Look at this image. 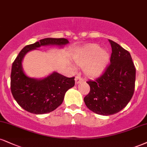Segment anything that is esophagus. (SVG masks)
<instances>
[{"instance_id": "34e87169", "label": "esophagus", "mask_w": 147, "mask_h": 147, "mask_svg": "<svg viewBox=\"0 0 147 147\" xmlns=\"http://www.w3.org/2000/svg\"><path fill=\"white\" fill-rule=\"evenodd\" d=\"M83 80H83L82 77L80 76H77L76 77L75 81H76V84H78V83L82 82Z\"/></svg>"}]
</instances>
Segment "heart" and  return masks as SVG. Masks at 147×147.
Masks as SVG:
<instances>
[{
    "instance_id": "b5f03b06",
    "label": "heart",
    "mask_w": 147,
    "mask_h": 147,
    "mask_svg": "<svg viewBox=\"0 0 147 147\" xmlns=\"http://www.w3.org/2000/svg\"><path fill=\"white\" fill-rule=\"evenodd\" d=\"M109 60V53L105 49H101L97 44L86 46L76 57V62L84 66V71L88 75H97L101 73Z\"/></svg>"
}]
</instances>
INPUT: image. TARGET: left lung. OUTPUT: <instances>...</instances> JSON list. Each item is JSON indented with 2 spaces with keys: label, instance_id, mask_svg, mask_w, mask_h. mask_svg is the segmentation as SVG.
<instances>
[{
  "label": "left lung",
  "instance_id": "left-lung-1",
  "mask_svg": "<svg viewBox=\"0 0 147 147\" xmlns=\"http://www.w3.org/2000/svg\"><path fill=\"white\" fill-rule=\"evenodd\" d=\"M110 63L99 77L89 80L90 92L84 98L86 106L95 113L112 115L127 105L134 93L136 68L129 52L115 41Z\"/></svg>",
  "mask_w": 147,
  "mask_h": 147
}]
</instances>
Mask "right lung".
<instances>
[{
	"label": "right lung",
	"mask_w": 147,
	"mask_h": 147,
	"mask_svg": "<svg viewBox=\"0 0 147 147\" xmlns=\"http://www.w3.org/2000/svg\"><path fill=\"white\" fill-rule=\"evenodd\" d=\"M68 43L65 38H46L27 45L18 54L12 64L11 91L23 109L32 114L42 115L53 111L62 104L67 90L75 84V77L67 78L54 72L42 80L30 78L24 73L22 61L27 52L41 46H64Z\"/></svg>",
	"instance_id": "add662e5"
}]
</instances>
